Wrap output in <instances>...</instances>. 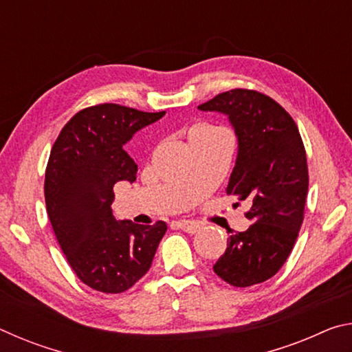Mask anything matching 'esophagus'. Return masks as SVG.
I'll return each mask as SVG.
<instances>
[{
	"instance_id": "34e87169",
	"label": "esophagus",
	"mask_w": 352,
	"mask_h": 352,
	"mask_svg": "<svg viewBox=\"0 0 352 352\" xmlns=\"http://www.w3.org/2000/svg\"><path fill=\"white\" fill-rule=\"evenodd\" d=\"M178 228L183 230L184 233H189V234H194L197 233L200 230V223L199 222H194V220H180V222H177Z\"/></svg>"
}]
</instances>
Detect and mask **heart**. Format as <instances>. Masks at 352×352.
I'll use <instances>...</instances> for the list:
<instances>
[{"label": "heart", "instance_id": "heart-1", "mask_svg": "<svg viewBox=\"0 0 352 352\" xmlns=\"http://www.w3.org/2000/svg\"><path fill=\"white\" fill-rule=\"evenodd\" d=\"M219 132H223V130L220 129V127L210 126V124H197V126L190 127L188 130V142H192L195 140L204 138V136L212 135V133H219Z\"/></svg>", "mask_w": 352, "mask_h": 352}]
</instances>
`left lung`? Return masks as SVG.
<instances>
[{
	"label": "left lung",
	"mask_w": 352,
	"mask_h": 352,
	"mask_svg": "<svg viewBox=\"0 0 352 352\" xmlns=\"http://www.w3.org/2000/svg\"><path fill=\"white\" fill-rule=\"evenodd\" d=\"M228 115L239 141L226 194L247 201V231L230 230L214 273L234 287L275 276L287 261L305 220L309 188L306 148L298 127L276 100L256 90L234 88L199 105Z\"/></svg>",
	"instance_id": "obj_1"
}]
</instances>
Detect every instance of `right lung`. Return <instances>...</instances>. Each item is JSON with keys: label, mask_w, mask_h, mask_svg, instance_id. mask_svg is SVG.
I'll list each match as a JSON object with an SVG mask.
<instances>
[{"label": "right lung", "mask_w": 352, "mask_h": 352, "mask_svg": "<svg viewBox=\"0 0 352 352\" xmlns=\"http://www.w3.org/2000/svg\"><path fill=\"white\" fill-rule=\"evenodd\" d=\"M166 111L147 113L118 104L87 107L65 124L45 174L47 217L76 276L104 294H121L151 269L163 220L138 225L116 220L111 204L118 182L136 180L122 146Z\"/></svg>", "instance_id": "add662e5"}]
</instances>
